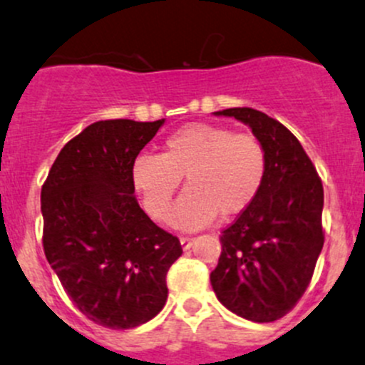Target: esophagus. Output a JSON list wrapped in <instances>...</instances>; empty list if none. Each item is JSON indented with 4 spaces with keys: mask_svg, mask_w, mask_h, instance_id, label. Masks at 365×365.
I'll return each mask as SVG.
<instances>
[{
    "mask_svg": "<svg viewBox=\"0 0 365 365\" xmlns=\"http://www.w3.org/2000/svg\"><path fill=\"white\" fill-rule=\"evenodd\" d=\"M192 242H194L192 237H182V239H180V244H182L183 250H189V247L192 246Z\"/></svg>",
    "mask_w": 365,
    "mask_h": 365,
    "instance_id": "obj_1",
    "label": "esophagus"
}]
</instances>
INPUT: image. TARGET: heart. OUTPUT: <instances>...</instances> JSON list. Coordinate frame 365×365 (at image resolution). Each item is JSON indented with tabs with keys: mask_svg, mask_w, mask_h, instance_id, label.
Instances as JSON below:
<instances>
[{
	"mask_svg": "<svg viewBox=\"0 0 365 365\" xmlns=\"http://www.w3.org/2000/svg\"><path fill=\"white\" fill-rule=\"evenodd\" d=\"M132 185L153 219L169 222L173 201L185 176L175 222L194 230L215 215L235 217L253 205L267 176V151L253 133L194 123L176 130L160 155H139L132 162Z\"/></svg>",
	"mask_w": 365,
	"mask_h": 365,
	"instance_id": "1",
	"label": "heart"
}]
</instances>
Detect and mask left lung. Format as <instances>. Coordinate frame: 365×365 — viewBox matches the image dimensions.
<instances>
[{
	"label": "left lung",
	"mask_w": 365,
	"mask_h": 365,
	"mask_svg": "<svg viewBox=\"0 0 365 365\" xmlns=\"http://www.w3.org/2000/svg\"><path fill=\"white\" fill-rule=\"evenodd\" d=\"M215 114L246 123L262 140L267 176L253 205L219 235L212 289L237 316L272 323L294 309L312 280L324 244L323 182L280 121L247 107Z\"/></svg>",
	"instance_id": "obj_1"
}]
</instances>
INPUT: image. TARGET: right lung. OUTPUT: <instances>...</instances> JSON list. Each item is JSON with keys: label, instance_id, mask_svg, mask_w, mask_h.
Masks as SVG:
<instances>
[{"label": "right lung", "instance_id": "add662e5", "mask_svg": "<svg viewBox=\"0 0 365 365\" xmlns=\"http://www.w3.org/2000/svg\"><path fill=\"white\" fill-rule=\"evenodd\" d=\"M162 125L93 123L62 148L41 190L46 258L76 309L110 330L140 327L164 309L165 277L183 253L139 207L130 176Z\"/></svg>", "mask_w": 365, "mask_h": 365}]
</instances>
